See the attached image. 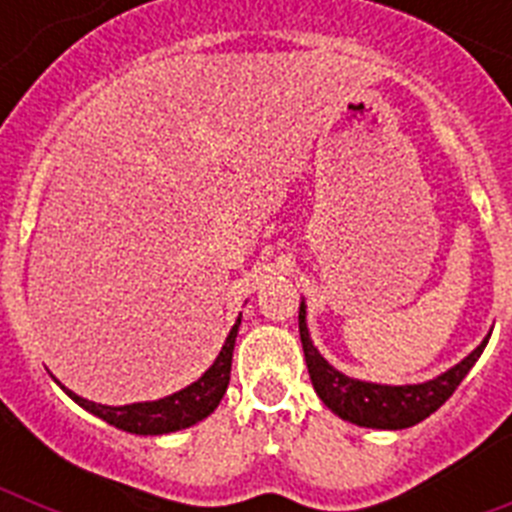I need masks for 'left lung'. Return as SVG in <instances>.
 <instances>
[{"label":"left lung","mask_w":512,"mask_h":512,"mask_svg":"<svg viewBox=\"0 0 512 512\" xmlns=\"http://www.w3.org/2000/svg\"><path fill=\"white\" fill-rule=\"evenodd\" d=\"M300 341L312 387H315L320 400L325 402V408L333 410L338 418L348 420V423L361 425V428L402 431V428H410V425L436 413L443 402L454 395L461 379L467 377L469 369L477 364V359L485 351L490 333L467 359H461L459 364L451 366L449 372L438 374L428 382L397 384V387L395 384L361 382V379L346 377L343 372H338L336 366H330L310 338L305 300L300 302Z\"/></svg>","instance_id":"obj_1"}]
</instances>
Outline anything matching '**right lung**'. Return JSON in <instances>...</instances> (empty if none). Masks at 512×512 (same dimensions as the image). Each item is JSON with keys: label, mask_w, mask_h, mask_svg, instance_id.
Returning a JSON list of instances; mask_svg holds the SVG:
<instances>
[{"label": "right lung", "mask_w": 512, "mask_h": 512, "mask_svg": "<svg viewBox=\"0 0 512 512\" xmlns=\"http://www.w3.org/2000/svg\"><path fill=\"white\" fill-rule=\"evenodd\" d=\"M238 325L241 318L235 320V325L230 328L228 338H225L223 348L217 359L212 361V366L202 374L197 382H192L184 390L174 392L169 397H161V400L151 402H133V405H120V408H112V405H99V402L84 400L76 392H71L69 387L61 390L81 405L84 410H89L97 418L107 420L110 425L120 428V431L135 433V436H164V433L182 431L189 425L205 420L212 410L220 405L225 390H228L230 382V364H233V348H235V336H238Z\"/></svg>", "instance_id": "obj_1"}]
</instances>
